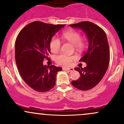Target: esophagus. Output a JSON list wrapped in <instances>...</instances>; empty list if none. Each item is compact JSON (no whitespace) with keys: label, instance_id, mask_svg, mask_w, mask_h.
Returning <instances> with one entry per match:
<instances>
[{"label":"esophagus","instance_id":"1","mask_svg":"<svg viewBox=\"0 0 124 124\" xmlns=\"http://www.w3.org/2000/svg\"><path fill=\"white\" fill-rule=\"evenodd\" d=\"M63 70H65V71H67L69 72H71V71H73L74 70V69L73 68H68V69H66V68H63Z\"/></svg>","mask_w":124,"mask_h":124}]
</instances>
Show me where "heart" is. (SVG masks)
Wrapping results in <instances>:
<instances>
[{
    "label": "heart",
    "instance_id": "1",
    "mask_svg": "<svg viewBox=\"0 0 124 124\" xmlns=\"http://www.w3.org/2000/svg\"><path fill=\"white\" fill-rule=\"evenodd\" d=\"M62 38L63 40L67 41L74 45L76 49H81L85 46V42L80 38V34L78 32L73 30H69L62 33ZM61 46V42L59 39L56 37H53L50 42V48L52 53H56L59 51ZM75 57L69 56L66 54H60L57 55L55 58V61L58 64L63 66H68L71 63Z\"/></svg>",
    "mask_w": 124,
    "mask_h": 124
}]
</instances>
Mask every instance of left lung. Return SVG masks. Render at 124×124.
<instances>
[{"label": "left lung", "instance_id": "left-lung-1", "mask_svg": "<svg viewBox=\"0 0 124 124\" xmlns=\"http://www.w3.org/2000/svg\"><path fill=\"white\" fill-rule=\"evenodd\" d=\"M70 26L82 30L89 41L87 51L80 60V62H86L87 66L83 69L74 68L80 76L71 83L80 90H89L101 82L108 67L110 53L107 37L101 28L89 21L70 25Z\"/></svg>", "mask_w": 124, "mask_h": 124}]
</instances>
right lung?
<instances>
[{"mask_svg": "<svg viewBox=\"0 0 124 124\" xmlns=\"http://www.w3.org/2000/svg\"><path fill=\"white\" fill-rule=\"evenodd\" d=\"M65 25H53L35 21L26 25L15 41V60L24 82L39 92L49 91L55 85V78L62 68L43 64L48 59L50 42Z\"/></svg>", "mask_w": 124, "mask_h": 124, "instance_id": "right-lung-1", "label": "right lung"}]
</instances>
